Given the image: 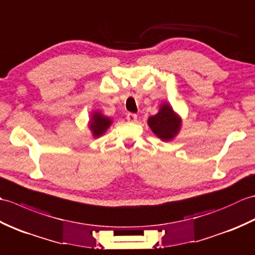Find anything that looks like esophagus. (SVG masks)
<instances>
[{"label":"esophagus","instance_id":"obj_1","mask_svg":"<svg viewBox=\"0 0 255 255\" xmlns=\"http://www.w3.org/2000/svg\"><path fill=\"white\" fill-rule=\"evenodd\" d=\"M127 121H128L129 123H134V122L137 121V115H136V114L129 113L128 115H127Z\"/></svg>","mask_w":255,"mask_h":255}]
</instances>
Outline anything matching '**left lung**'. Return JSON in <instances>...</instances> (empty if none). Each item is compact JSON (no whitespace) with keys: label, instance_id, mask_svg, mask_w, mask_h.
Here are the masks:
<instances>
[{"label":"left lung","instance_id":"left-lung-1","mask_svg":"<svg viewBox=\"0 0 255 255\" xmlns=\"http://www.w3.org/2000/svg\"><path fill=\"white\" fill-rule=\"evenodd\" d=\"M151 130L163 141H170L178 133L182 126V119L173 111L170 104L163 103L158 114L148 119Z\"/></svg>","mask_w":255,"mask_h":255}]
</instances>
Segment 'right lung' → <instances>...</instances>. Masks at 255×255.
<instances>
[{
  "instance_id": "1",
  "label": "right lung",
  "mask_w": 255,
  "mask_h": 255,
  "mask_svg": "<svg viewBox=\"0 0 255 255\" xmlns=\"http://www.w3.org/2000/svg\"><path fill=\"white\" fill-rule=\"evenodd\" d=\"M112 125V119L103 115L101 112H94L92 114L90 119L89 127L92 131L93 137L97 138L101 137L103 133H105L106 130Z\"/></svg>"
}]
</instances>
